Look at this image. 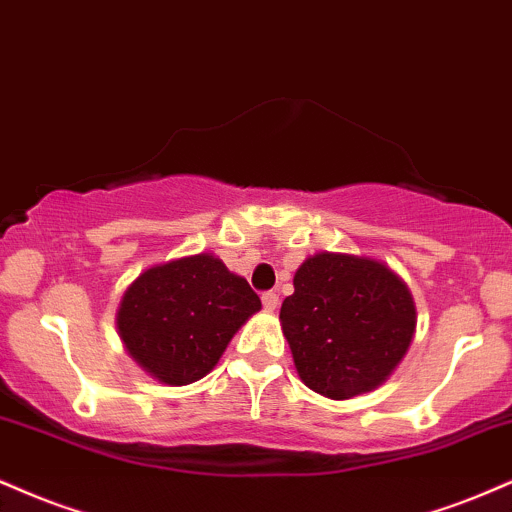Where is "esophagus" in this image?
Instances as JSON below:
<instances>
[{
    "mask_svg": "<svg viewBox=\"0 0 512 512\" xmlns=\"http://www.w3.org/2000/svg\"><path fill=\"white\" fill-rule=\"evenodd\" d=\"M263 306H266V311H275V309H278V302H280V299H278V294H275V292H263Z\"/></svg>",
    "mask_w": 512,
    "mask_h": 512,
    "instance_id": "esophagus-1",
    "label": "esophagus"
}]
</instances>
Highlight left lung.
<instances>
[{
    "label": "left lung",
    "instance_id": "left-lung-1",
    "mask_svg": "<svg viewBox=\"0 0 512 512\" xmlns=\"http://www.w3.org/2000/svg\"><path fill=\"white\" fill-rule=\"evenodd\" d=\"M280 321L306 386L347 400L393 374L412 342L417 311L405 282L383 263L323 251L294 273Z\"/></svg>",
    "mask_w": 512,
    "mask_h": 512
}]
</instances>
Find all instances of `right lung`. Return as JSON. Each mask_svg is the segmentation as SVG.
Listing matches in <instances>:
<instances>
[{
	"label": "right lung",
	"mask_w": 512,
	"mask_h": 512,
	"mask_svg": "<svg viewBox=\"0 0 512 512\" xmlns=\"http://www.w3.org/2000/svg\"><path fill=\"white\" fill-rule=\"evenodd\" d=\"M261 299L220 258L198 254L148 268L117 314L126 350L150 376L186 386L218 364Z\"/></svg>",
	"instance_id": "right-lung-1"
}]
</instances>
